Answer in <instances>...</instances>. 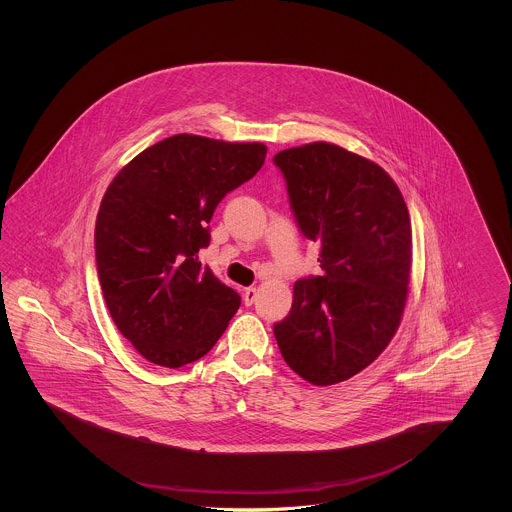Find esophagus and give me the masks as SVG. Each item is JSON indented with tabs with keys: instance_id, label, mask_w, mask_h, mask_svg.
Returning <instances> with one entry per match:
<instances>
[{
	"instance_id": "esophagus-1",
	"label": "esophagus",
	"mask_w": 512,
	"mask_h": 512,
	"mask_svg": "<svg viewBox=\"0 0 512 512\" xmlns=\"http://www.w3.org/2000/svg\"><path fill=\"white\" fill-rule=\"evenodd\" d=\"M257 288H245L244 290V303L245 305H253V301L257 299Z\"/></svg>"
}]
</instances>
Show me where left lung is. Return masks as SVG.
<instances>
[{
	"mask_svg": "<svg viewBox=\"0 0 512 512\" xmlns=\"http://www.w3.org/2000/svg\"><path fill=\"white\" fill-rule=\"evenodd\" d=\"M303 236L320 245L322 276L293 284L274 324L284 361L313 386H334L378 359L405 311L413 230L388 172L328 142L274 155Z\"/></svg>",
	"mask_w": 512,
	"mask_h": 512,
	"instance_id": "obj_1",
	"label": "left lung"
}]
</instances>
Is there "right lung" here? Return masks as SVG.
I'll return each mask as SVG.
<instances>
[{
    "label": "right lung",
    "mask_w": 512,
    "mask_h": 512,
    "mask_svg": "<svg viewBox=\"0 0 512 512\" xmlns=\"http://www.w3.org/2000/svg\"><path fill=\"white\" fill-rule=\"evenodd\" d=\"M267 146L174 134L109 184L96 219V263L109 315L149 363H194L217 343L240 295L199 261L228 192L263 167Z\"/></svg>",
    "instance_id": "right-lung-1"
}]
</instances>
